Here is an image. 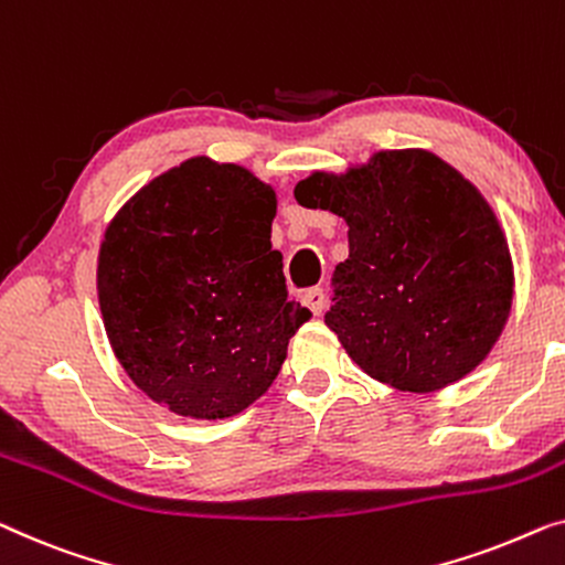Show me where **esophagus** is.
<instances>
[{
    "mask_svg": "<svg viewBox=\"0 0 565 565\" xmlns=\"http://www.w3.org/2000/svg\"><path fill=\"white\" fill-rule=\"evenodd\" d=\"M302 302L310 308V313L313 316H321L326 310V292L323 288H310L302 292Z\"/></svg>",
    "mask_w": 565,
    "mask_h": 565,
    "instance_id": "1",
    "label": "esophagus"
}]
</instances>
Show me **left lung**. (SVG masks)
<instances>
[{
    "mask_svg": "<svg viewBox=\"0 0 565 565\" xmlns=\"http://www.w3.org/2000/svg\"><path fill=\"white\" fill-rule=\"evenodd\" d=\"M296 201L349 224L326 326L395 390L433 392L489 354L512 306V259L494 211L425 150L377 152L347 175L313 173Z\"/></svg>",
    "mask_w": 565,
    "mask_h": 565,
    "instance_id": "8db88e82",
    "label": "left lung"
}]
</instances>
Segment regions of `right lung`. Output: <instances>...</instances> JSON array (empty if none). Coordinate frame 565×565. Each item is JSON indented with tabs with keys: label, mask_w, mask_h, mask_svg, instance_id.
<instances>
[{
	"label": "right lung",
	"mask_w": 565,
	"mask_h": 565,
	"mask_svg": "<svg viewBox=\"0 0 565 565\" xmlns=\"http://www.w3.org/2000/svg\"><path fill=\"white\" fill-rule=\"evenodd\" d=\"M275 191L191 158L147 183L99 252L104 329L137 387L183 418H232L263 397L310 310L269 244Z\"/></svg>",
	"instance_id": "1"
}]
</instances>
